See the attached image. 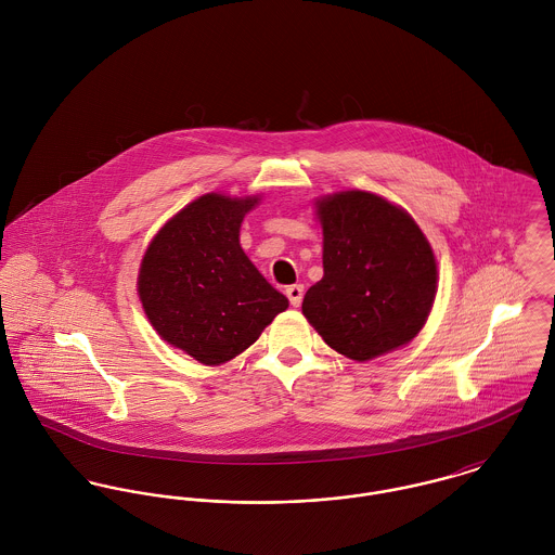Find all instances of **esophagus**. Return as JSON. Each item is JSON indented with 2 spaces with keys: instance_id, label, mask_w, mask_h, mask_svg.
<instances>
[{
  "instance_id": "esophagus-1",
  "label": "esophagus",
  "mask_w": 555,
  "mask_h": 555,
  "mask_svg": "<svg viewBox=\"0 0 555 555\" xmlns=\"http://www.w3.org/2000/svg\"><path fill=\"white\" fill-rule=\"evenodd\" d=\"M286 297L291 299V304H293L295 308H299L301 301H304V284H293V286H288V288H286Z\"/></svg>"
}]
</instances>
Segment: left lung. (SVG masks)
I'll return each instance as SVG.
<instances>
[{
	"mask_svg": "<svg viewBox=\"0 0 555 555\" xmlns=\"http://www.w3.org/2000/svg\"><path fill=\"white\" fill-rule=\"evenodd\" d=\"M317 214L324 275L306 293L304 317L352 361L412 341L438 291L434 249L412 216L361 190L318 198Z\"/></svg>",
	"mask_w": 555,
	"mask_h": 555,
	"instance_id": "8db88e82",
	"label": "left lung"
}]
</instances>
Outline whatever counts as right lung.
I'll return each instance as SVG.
<instances>
[{"label":"right lung","instance_id":"obj_1","mask_svg":"<svg viewBox=\"0 0 555 555\" xmlns=\"http://www.w3.org/2000/svg\"><path fill=\"white\" fill-rule=\"evenodd\" d=\"M258 201L205 194L172 216L143 256L137 286L145 314L164 341L203 365L235 359L288 308L238 243Z\"/></svg>","mask_w":555,"mask_h":555}]
</instances>
